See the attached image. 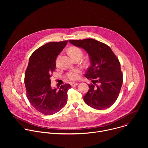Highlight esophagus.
Returning <instances> with one entry per match:
<instances>
[{"label":"esophagus","mask_w":148,"mask_h":148,"mask_svg":"<svg viewBox=\"0 0 148 148\" xmlns=\"http://www.w3.org/2000/svg\"><path fill=\"white\" fill-rule=\"evenodd\" d=\"M78 84V83H77V82H72V83L71 84V86L72 87H75V86H77Z\"/></svg>","instance_id":"obj_1"}]
</instances>
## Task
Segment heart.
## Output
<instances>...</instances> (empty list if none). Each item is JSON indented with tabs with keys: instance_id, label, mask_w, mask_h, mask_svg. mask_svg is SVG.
Masks as SVG:
<instances>
[{
	"instance_id": "1",
	"label": "heart",
	"mask_w": 148,
	"mask_h": 148,
	"mask_svg": "<svg viewBox=\"0 0 148 148\" xmlns=\"http://www.w3.org/2000/svg\"><path fill=\"white\" fill-rule=\"evenodd\" d=\"M68 53L72 58L77 56H80L81 57L82 56V51L79 49L75 47L70 48L68 50ZM79 72L80 71L78 69L73 70L67 73V77L71 80H75L78 78Z\"/></svg>"
}]
</instances>
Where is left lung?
I'll use <instances>...</instances> for the list:
<instances>
[{"label":"left lung","instance_id":"obj_1","mask_svg":"<svg viewBox=\"0 0 148 148\" xmlns=\"http://www.w3.org/2000/svg\"><path fill=\"white\" fill-rule=\"evenodd\" d=\"M88 54L91 63L85 77L93 83L84 96L88 106L98 110L108 108L116 101L123 82L120 62L111 48L92 38L69 40Z\"/></svg>","mask_w":148,"mask_h":148}]
</instances>
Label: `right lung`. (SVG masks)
Masks as SVG:
<instances>
[{
	"label": "right lung",
	"mask_w": 148,
	"mask_h": 148,
	"mask_svg": "<svg viewBox=\"0 0 148 148\" xmlns=\"http://www.w3.org/2000/svg\"><path fill=\"white\" fill-rule=\"evenodd\" d=\"M67 41L50 42L37 49L30 56L25 73L27 97L36 110L46 115L57 113L67 102V91L71 86L66 84L57 90L51 87L50 80L56 58Z\"/></svg>",
	"instance_id": "add662e5"
}]
</instances>
